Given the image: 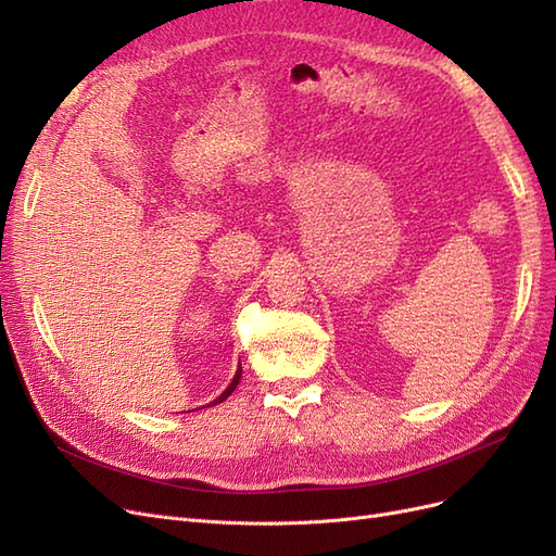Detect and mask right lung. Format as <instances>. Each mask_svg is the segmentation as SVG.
Listing matches in <instances>:
<instances>
[{"label": "right lung", "instance_id": "right-lung-1", "mask_svg": "<svg viewBox=\"0 0 556 556\" xmlns=\"http://www.w3.org/2000/svg\"><path fill=\"white\" fill-rule=\"evenodd\" d=\"M240 376H242V366H238V371H236V376H233L231 384L224 389V394H219V399H215V401H213V405H217V403H222V401H226V399L231 396V392H233V389H236V387H238V382H240Z\"/></svg>", "mask_w": 556, "mask_h": 556}]
</instances>
